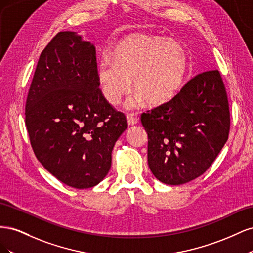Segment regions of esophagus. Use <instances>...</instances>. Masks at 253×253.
Returning a JSON list of instances; mask_svg holds the SVG:
<instances>
[{
    "label": "esophagus",
    "mask_w": 253,
    "mask_h": 253,
    "mask_svg": "<svg viewBox=\"0 0 253 253\" xmlns=\"http://www.w3.org/2000/svg\"><path fill=\"white\" fill-rule=\"evenodd\" d=\"M126 120H127L128 126H134V125L137 124V122H138V117L135 116L134 114H127L126 115Z\"/></svg>",
    "instance_id": "1"
}]
</instances>
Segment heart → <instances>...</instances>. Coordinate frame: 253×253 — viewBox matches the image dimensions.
<instances>
[{
	"label": "heart",
	"mask_w": 253,
	"mask_h": 253,
	"mask_svg": "<svg viewBox=\"0 0 253 253\" xmlns=\"http://www.w3.org/2000/svg\"><path fill=\"white\" fill-rule=\"evenodd\" d=\"M97 68V81L103 98L117 105L133 87L131 105L143 101L166 103L177 94L188 73L186 48L176 41L135 33L119 40Z\"/></svg>",
	"instance_id": "1"
}]
</instances>
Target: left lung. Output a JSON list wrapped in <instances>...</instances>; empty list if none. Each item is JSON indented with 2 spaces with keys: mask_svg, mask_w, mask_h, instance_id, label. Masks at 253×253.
Listing matches in <instances>:
<instances>
[{
  "mask_svg": "<svg viewBox=\"0 0 253 253\" xmlns=\"http://www.w3.org/2000/svg\"><path fill=\"white\" fill-rule=\"evenodd\" d=\"M148 133V163L166 185H182L204 174L228 140L230 113L217 70L196 75L179 93L141 114Z\"/></svg>",
  "mask_w": 253,
  "mask_h": 253,
  "instance_id": "8db88e82",
  "label": "left lung"
}]
</instances>
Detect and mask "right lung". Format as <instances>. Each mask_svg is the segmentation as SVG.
Segmentation results:
<instances>
[{
	"label": "right lung",
	"instance_id": "add662e5",
	"mask_svg": "<svg viewBox=\"0 0 253 253\" xmlns=\"http://www.w3.org/2000/svg\"><path fill=\"white\" fill-rule=\"evenodd\" d=\"M25 125L36 157L65 185L91 188L109 173L127 122L101 95L96 48L77 33H58L41 52Z\"/></svg>",
	"mask_w": 253,
	"mask_h": 253
}]
</instances>
